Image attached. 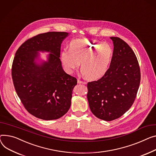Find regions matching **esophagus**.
Wrapping results in <instances>:
<instances>
[{"label":"esophagus","mask_w":156,"mask_h":156,"mask_svg":"<svg viewBox=\"0 0 156 156\" xmlns=\"http://www.w3.org/2000/svg\"><path fill=\"white\" fill-rule=\"evenodd\" d=\"M77 82H78V83H79V84H83V85H86L87 84V83L85 81H81L80 80H78Z\"/></svg>","instance_id":"esophagus-1"}]
</instances>
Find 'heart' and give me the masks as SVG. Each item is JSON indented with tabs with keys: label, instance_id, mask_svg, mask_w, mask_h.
Listing matches in <instances>:
<instances>
[{
	"label": "heart",
	"instance_id": "obj_1",
	"mask_svg": "<svg viewBox=\"0 0 156 156\" xmlns=\"http://www.w3.org/2000/svg\"><path fill=\"white\" fill-rule=\"evenodd\" d=\"M113 50L110 44L92 39L72 40L69 50L64 49L61 61L66 70L71 73L80 65L85 78L95 81L105 75L111 63Z\"/></svg>",
	"mask_w": 156,
	"mask_h": 156
}]
</instances>
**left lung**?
I'll list each match as a JSON object with an SVG mask.
<instances>
[{"label": "left lung", "mask_w": 156, "mask_h": 156, "mask_svg": "<svg viewBox=\"0 0 156 156\" xmlns=\"http://www.w3.org/2000/svg\"><path fill=\"white\" fill-rule=\"evenodd\" d=\"M110 39L113 51L110 68L100 80L87 84L90 108L93 115L105 121L117 119L129 110L140 81V68L133 50L122 39Z\"/></svg>", "instance_id": "left-lung-1"}]
</instances>
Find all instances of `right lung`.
<instances>
[{
  "mask_svg": "<svg viewBox=\"0 0 156 156\" xmlns=\"http://www.w3.org/2000/svg\"><path fill=\"white\" fill-rule=\"evenodd\" d=\"M68 34H38L25 41L16 53L12 66L15 90L25 108L38 119L56 120L70 108L77 80L66 73L59 59L61 44ZM39 51L50 53L47 61L39 59Z\"/></svg>",
  "mask_w": 156,
  "mask_h": 156,
  "instance_id": "obj_1",
  "label": "right lung"
}]
</instances>
